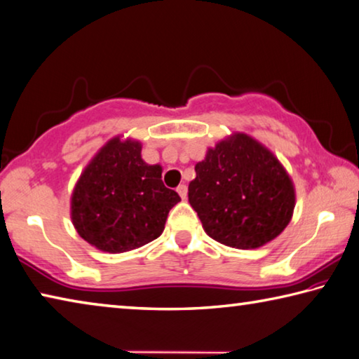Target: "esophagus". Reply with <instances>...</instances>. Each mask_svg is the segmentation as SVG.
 <instances>
[{"label":"esophagus","mask_w":359,"mask_h":359,"mask_svg":"<svg viewBox=\"0 0 359 359\" xmlns=\"http://www.w3.org/2000/svg\"><path fill=\"white\" fill-rule=\"evenodd\" d=\"M177 193L180 194V198H182V199H187V194H188V188H187V185H184V184L179 185V187H177Z\"/></svg>","instance_id":"obj_1"}]
</instances>
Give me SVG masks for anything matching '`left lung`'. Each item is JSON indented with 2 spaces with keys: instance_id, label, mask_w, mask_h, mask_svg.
<instances>
[{
  "instance_id": "obj_1",
  "label": "left lung",
  "mask_w": 359,
  "mask_h": 359,
  "mask_svg": "<svg viewBox=\"0 0 359 359\" xmlns=\"http://www.w3.org/2000/svg\"><path fill=\"white\" fill-rule=\"evenodd\" d=\"M188 201L212 239L258 248L287 228L294 209L290 175L269 150L238 133L194 166Z\"/></svg>"
}]
</instances>
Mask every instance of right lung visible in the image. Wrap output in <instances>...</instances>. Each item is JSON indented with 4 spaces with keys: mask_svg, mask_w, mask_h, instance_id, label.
I'll return each instance as SVG.
<instances>
[{
    "mask_svg": "<svg viewBox=\"0 0 359 359\" xmlns=\"http://www.w3.org/2000/svg\"><path fill=\"white\" fill-rule=\"evenodd\" d=\"M141 144L109 141L85 168L71 199L72 223L88 244L121 253L149 244L165 229L180 196L161 180V166L141 158Z\"/></svg>",
    "mask_w": 359,
    "mask_h": 359,
    "instance_id": "obj_1",
    "label": "right lung"
}]
</instances>
